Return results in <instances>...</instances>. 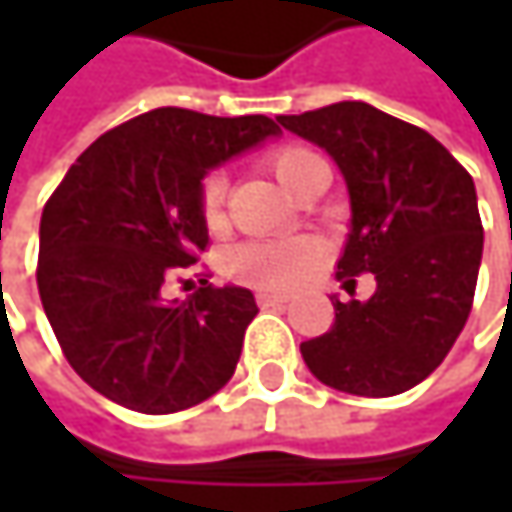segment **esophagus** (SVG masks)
Returning a JSON list of instances; mask_svg holds the SVG:
<instances>
[{
	"label": "esophagus",
	"mask_w": 512,
	"mask_h": 512,
	"mask_svg": "<svg viewBox=\"0 0 512 512\" xmlns=\"http://www.w3.org/2000/svg\"><path fill=\"white\" fill-rule=\"evenodd\" d=\"M290 299L281 296V293H257V305L260 308H278V305H287Z\"/></svg>",
	"instance_id": "esophagus-1"
}]
</instances>
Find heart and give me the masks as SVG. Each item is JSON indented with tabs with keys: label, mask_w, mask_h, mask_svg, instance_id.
I'll list each match as a JSON object with an SVG mask.
<instances>
[{
	"label": "heart",
	"mask_w": 512,
	"mask_h": 512,
	"mask_svg": "<svg viewBox=\"0 0 512 512\" xmlns=\"http://www.w3.org/2000/svg\"><path fill=\"white\" fill-rule=\"evenodd\" d=\"M317 159L314 151L302 145H287L269 154V168L278 180L293 189L302 168ZM225 198H228V177L225 171L213 168L204 174L198 186V216L207 228H219L225 219ZM323 246L314 237H287V240H246L237 243L225 255V272L249 287L263 290H293L299 287L320 263Z\"/></svg>",
	"instance_id": "obj_1"
}]
</instances>
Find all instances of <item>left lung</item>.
<instances>
[{"mask_svg": "<svg viewBox=\"0 0 512 512\" xmlns=\"http://www.w3.org/2000/svg\"><path fill=\"white\" fill-rule=\"evenodd\" d=\"M344 171L353 231L338 260L344 287L370 272L367 302L332 299L335 323L302 344L311 373L347 394L394 397L451 353L471 314L483 225L471 174L427 130L361 100L281 115Z\"/></svg>", "mask_w": 512, "mask_h": 512, "instance_id": "8db88e82", "label": "left lung"}]
</instances>
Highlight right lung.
<instances>
[{
	"mask_svg": "<svg viewBox=\"0 0 512 512\" xmlns=\"http://www.w3.org/2000/svg\"><path fill=\"white\" fill-rule=\"evenodd\" d=\"M278 133L266 115L216 118L162 106L103 133L41 216L38 293L70 367L103 397L168 415L213 397L237 370L252 290L162 287L207 252L198 186L207 168Z\"/></svg>",
	"mask_w": 512,
	"mask_h": 512,
	"instance_id": "1",
	"label": "right lung"
}]
</instances>
